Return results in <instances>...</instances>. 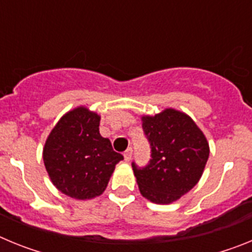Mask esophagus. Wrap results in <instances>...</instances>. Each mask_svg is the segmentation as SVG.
I'll return each instance as SVG.
<instances>
[{
	"label": "esophagus",
	"mask_w": 252,
	"mask_h": 252,
	"mask_svg": "<svg viewBox=\"0 0 252 252\" xmlns=\"http://www.w3.org/2000/svg\"><path fill=\"white\" fill-rule=\"evenodd\" d=\"M124 157H125V160H126V161H130L131 158H132V148H128L127 150L125 151Z\"/></svg>",
	"instance_id": "1"
}]
</instances>
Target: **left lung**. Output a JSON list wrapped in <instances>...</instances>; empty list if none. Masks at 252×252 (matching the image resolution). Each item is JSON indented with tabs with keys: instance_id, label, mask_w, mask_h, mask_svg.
Instances as JSON below:
<instances>
[{
	"instance_id": "8db88e82",
	"label": "left lung",
	"mask_w": 252,
	"mask_h": 252,
	"mask_svg": "<svg viewBox=\"0 0 252 252\" xmlns=\"http://www.w3.org/2000/svg\"><path fill=\"white\" fill-rule=\"evenodd\" d=\"M142 128L151 159L142 168L132 161L140 193L154 203H171L201 179L209 157L208 142L189 116L173 108L144 116Z\"/></svg>"
}]
</instances>
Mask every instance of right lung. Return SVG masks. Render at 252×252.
<instances>
[{
	"label": "right lung",
	"mask_w": 252,
	"mask_h": 252,
	"mask_svg": "<svg viewBox=\"0 0 252 252\" xmlns=\"http://www.w3.org/2000/svg\"><path fill=\"white\" fill-rule=\"evenodd\" d=\"M99 116L78 107L59 120L45 142L43 159L51 182L75 199H90L106 189L116 164L124 159L99 133Z\"/></svg>",
	"instance_id": "obj_1"
}]
</instances>
